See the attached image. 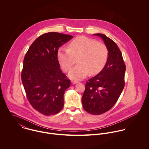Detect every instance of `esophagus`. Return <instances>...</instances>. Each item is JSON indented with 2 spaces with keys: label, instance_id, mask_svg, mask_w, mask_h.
I'll use <instances>...</instances> for the list:
<instances>
[{
  "label": "esophagus",
  "instance_id": "1",
  "mask_svg": "<svg viewBox=\"0 0 149 149\" xmlns=\"http://www.w3.org/2000/svg\"><path fill=\"white\" fill-rule=\"evenodd\" d=\"M71 83L73 84H76L77 83H78L79 82L77 81H75V80H72L71 81Z\"/></svg>",
  "mask_w": 149,
  "mask_h": 149
}]
</instances>
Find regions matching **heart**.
<instances>
[{"label":"heart","mask_w":149,"mask_h":149,"mask_svg":"<svg viewBox=\"0 0 149 149\" xmlns=\"http://www.w3.org/2000/svg\"><path fill=\"white\" fill-rule=\"evenodd\" d=\"M108 49L103 43L85 36H79L69 43L68 47H61L57 59L65 72H68L76 63L78 64L69 72L74 80H81L88 74H96L105 66L108 58Z\"/></svg>","instance_id":"obj_1"}]
</instances>
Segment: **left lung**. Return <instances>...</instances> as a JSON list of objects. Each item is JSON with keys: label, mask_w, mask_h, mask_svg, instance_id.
I'll list each match as a JSON object with an SVG mask.
<instances>
[{"label": "left lung", "mask_w": 149, "mask_h": 149, "mask_svg": "<svg viewBox=\"0 0 149 149\" xmlns=\"http://www.w3.org/2000/svg\"><path fill=\"white\" fill-rule=\"evenodd\" d=\"M108 49V58L102 70L89 79L82 97L84 109L92 115L109 110L118 101L124 87L126 65L116 43L106 35L97 33Z\"/></svg>", "instance_id": "8db88e82"}]
</instances>
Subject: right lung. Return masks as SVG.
Listing matches in <instances>:
<instances>
[{
	"label": "right lung",
	"mask_w": 149,
	"mask_h": 149,
	"mask_svg": "<svg viewBox=\"0 0 149 149\" xmlns=\"http://www.w3.org/2000/svg\"><path fill=\"white\" fill-rule=\"evenodd\" d=\"M73 37L50 32L38 37L24 60L22 82L30 104L45 115L58 113L64 107V95L70 85L60 68L57 52Z\"/></svg>",
	"instance_id": "add662e5"
}]
</instances>
